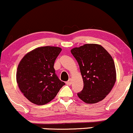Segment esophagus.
Returning a JSON list of instances; mask_svg holds the SVG:
<instances>
[{
    "instance_id": "1",
    "label": "esophagus",
    "mask_w": 133,
    "mask_h": 133,
    "mask_svg": "<svg viewBox=\"0 0 133 133\" xmlns=\"http://www.w3.org/2000/svg\"><path fill=\"white\" fill-rule=\"evenodd\" d=\"M66 84H67V85H71V84H72V79H70L69 80L66 82Z\"/></svg>"
}]
</instances>
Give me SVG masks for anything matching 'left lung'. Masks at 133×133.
<instances>
[{
	"instance_id": "1",
	"label": "left lung",
	"mask_w": 133,
	"mask_h": 133,
	"mask_svg": "<svg viewBox=\"0 0 133 133\" xmlns=\"http://www.w3.org/2000/svg\"><path fill=\"white\" fill-rule=\"evenodd\" d=\"M80 68L84 83L77 93L88 104H95L106 97L116 81L115 63L110 54L101 45L85 44L71 50Z\"/></svg>"
}]
</instances>
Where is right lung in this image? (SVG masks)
<instances>
[{
    "label": "right lung",
    "mask_w": 133,
    "mask_h": 133,
    "mask_svg": "<svg viewBox=\"0 0 133 133\" xmlns=\"http://www.w3.org/2000/svg\"><path fill=\"white\" fill-rule=\"evenodd\" d=\"M61 49L42 46L29 52L19 63L16 81L20 91L29 101L43 105L56 96L65 83L60 81L54 68Z\"/></svg>",
    "instance_id": "1"
}]
</instances>
